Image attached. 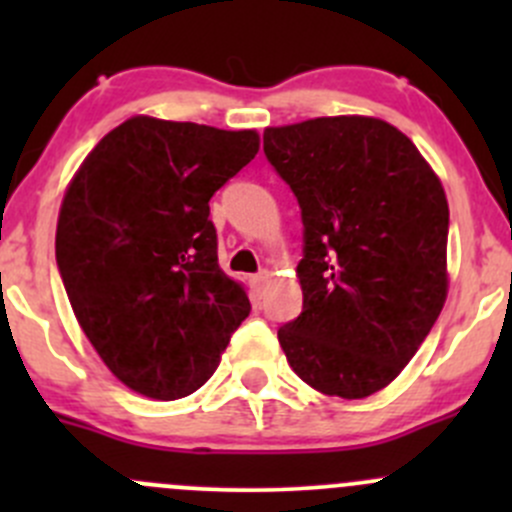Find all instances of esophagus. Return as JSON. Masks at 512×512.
<instances>
[{"instance_id": "34e87169", "label": "esophagus", "mask_w": 512, "mask_h": 512, "mask_svg": "<svg viewBox=\"0 0 512 512\" xmlns=\"http://www.w3.org/2000/svg\"><path fill=\"white\" fill-rule=\"evenodd\" d=\"M267 282H270V277H267V272H260V275L250 277V285H252V289H255L257 294H260L262 289L267 287Z\"/></svg>"}]
</instances>
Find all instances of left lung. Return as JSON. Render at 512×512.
<instances>
[{
  "instance_id": "1",
  "label": "left lung",
  "mask_w": 512,
  "mask_h": 512,
  "mask_svg": "<svg viewBox=\"0 0 512 512\" xmlns=\"http://www.w3.org/2000/svg\"><path fill=\"white\" fill-rule=\"evenodd\" d=\"M265 156L302 210V314L277 329L289 366L342 399L401 374L448 292V203L399 128L369 116L265 128Z\"/></svg>"
}]
</instances>
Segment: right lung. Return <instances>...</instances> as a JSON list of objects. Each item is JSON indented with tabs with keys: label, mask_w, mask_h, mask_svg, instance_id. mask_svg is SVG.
I'll return each mask as SVG.
<instances>
[{
	"label": "right lung",
	"mask_w": 512,
	"mask_h": 512,
	"mask_svg": "<svg viewBox=\"0 0 512 512\" xmlns=\"http://www.w3.org/2000/svg\"><path fill=\"white\" fill-rule=\"evenodd\" d=\"M257 151L255 131L133 116L71 180L56 265L81 329L128 389L158 401L198 391L250 314L218 265L208 203Z\"/></svg>",
	"instance_id": "obj_1"
}]
</instances>
